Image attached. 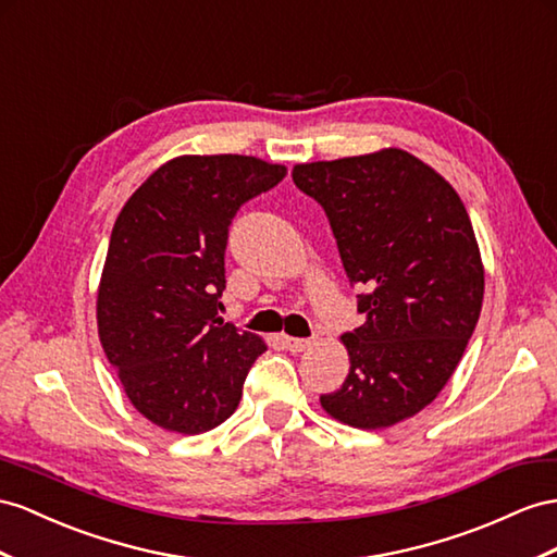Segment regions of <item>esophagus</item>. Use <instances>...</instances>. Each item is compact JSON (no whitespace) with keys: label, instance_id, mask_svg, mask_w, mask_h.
Masks as SVG:
<instances>
[{"label":"esophagus","instance_id":"esophagus-1","mask_svg":"<svg viewBox=\"0 0 557 557\" xmlns=\"http://www.w3.org/2000/svg\"><path fill=\"white\" fill-rule=\"evenodd\" d=\"M312 341L310 338H294V336H284V346L292 352H304L306 348H310Z\"/></svg>","mask_w":557,"mask_h":557}]
</instances>
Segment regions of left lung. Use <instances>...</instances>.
Masks as SVG:
<instances>
[{"mask_svg": "<svg viewBox=\"0 0 557 557\" xmlns=\"http://www.w3.org/2000/svg\"><path fill=\"white\" fill-rule=\"evenodd\" d=\"M292 178L322 205L364 324L341 336L350 372L320 395L341 423L379 431L431 405L473 336L484 268L451 185L400 148L296 164Z\"/></svg>", "mask_w": 557, "mask_h": 557, "instance_id": "left-lung-1", "label": "left lung"}]
</instances>
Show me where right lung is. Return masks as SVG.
Returning <instances> with one entry per match:
<instances>
[{
  "instance_id": "add662e5",
  "label": "right lung",
  "mask_w": 557,
  "mask_h": 557,
  "mask_svg": "<svg viewBox=\"0 0 557 557\" xmlns=\"http://www.w3.org/2000/svg\"><path fill=\"white\" fill-rule=\"evenodd\" d=\"M287 176L247 154H183L126 199L110 235L96 320L132 405L164 431L221 425L265 344L219 318L237 209Z\"/></svg>"
}]
</instances>
